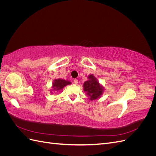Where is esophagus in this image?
<instances>
[{
	"label": "esophagus",
	"mask_w": 156,
	"mask_h": 156,
	"mask_svg": "<svg viewBox=\"0 0 156 156\" xmlns=\"http://www.w3.org/2000/svg\"><path fill=\"white\" fill-rule=\"evenodd\" d=\"M73 83L75 84H77L78 83V80L77 79H74L73 80Z\"/></svg>",
	"instance_id": "obj_1"
}]
</instances>
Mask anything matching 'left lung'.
<instances>
[{
	"instance_id": "1",
	"label": "left lung",
	"mask_w": 156,
	"mask_h": 156,
	"mask_svg": "<svg viewBox=\"0 0 156 156\" xmlns=\"http://www.w3.org/2000/svg\"><path fill=\"white\" fill-rule=\"evenodd\" d=\"M84 91L87 92L90 100H96L100 98L104 92V87L100 84L93 74L88 76V81L83 84Z\"/></svg>"
}]
</instances>
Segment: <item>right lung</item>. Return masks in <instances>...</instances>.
I'll list each match as a JSON object with an SVG mask.
<instances>
[{
  "instance_id": "right-lung-1",
  "label": "right lung",
  "mask_w": 156,
  "mask_h": 156,
  "mask_svg": "<svg viewBox=\"0 0 156 156\" xmlns=\"http://www.w3.org/2000/svg\"><path fill=\"white\" fill-rule=\"evenodd\" d=\"M71 82L68 81H66L64 79H55L53 82V85H52V89L51 90V92L53 93V92H55L58 90H62L64 87L70 84Z\"/></svg>"
}]
</instances>
